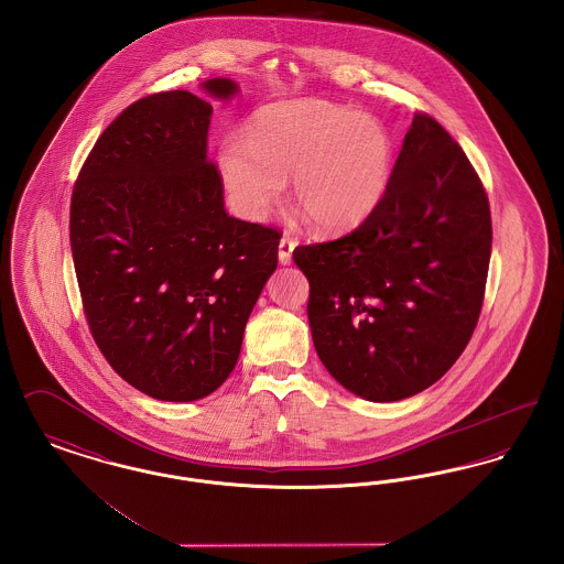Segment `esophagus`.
I'll list each match as a JSON object with an SVG mask.
<instances>
[{
  "label": "esophagus",
  "instance_id": "34e87169",
  "mask_svg": "<svg viewBox=\"0 0 564 564\" xmlns=\"http://www.w3.org/2000/svg\"><path fill=\"white\" fill-rule=\"evenodd\" d=\"M295 241L289 238L280 239V246H278V261L282 265H291L293 261V250H295Z\"/></svg>",
  "mask_w": 564,
  "mask_h": 564
}]
</instances>
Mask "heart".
Here are the masks:
<instances>
[{
    "instance_id": "b5f03b06",
    "label": "heart",
    "mask_w": 564,
    "mask_h": 564,
    "mask_svg": "<svg viewBox=\"0 0 564 564\" xmlns=\"http://www.w3.org/2000/svg\"><path fill=\"white\" fill-rule=\"evenodd\" d=\"M392 159L380 120L326 99H295L257 110L246 140H223L216 170L239 216L263 220L291 178V199L312 229L341 236L382 204Z\"/></svg>"
}]
</instances>
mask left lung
Listing matches in <instances>:
<instances>
[{
	"label": "left lung",
	"instance_id": "1",
	"mask_svg": "<svg viewBox=\"0 0 564 564\" xmlns=\"http://www.w3.org/2000/svg\"><path fill=\"white\" fill-rule=\"evenodd\" d=\"M490 250V206L467 154L414 115L378 209L350 236L293 252L326 371L373 403L435 384L474 335Z\"/></svg>",
	"mask_w": 564,
	"mask_h": 564
}]
</instances>
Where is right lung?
<instances>
[{
  "mask_svg": "<svg viewBox=\"0 0 564 564\" xmlns=\"http://www.w3.org/2000/svg\"><path fill=\"white\" fill-rule=\"evenodd\" d=\"M202 90L229 101L239 85L209 78ZM209 120V101L188 90L131 104L90 150L72 195L90 333L120 378L159 401H197L229 378L278 268V231L225 209Z\"/></svg>",
  "mask_w": 564,
  "mask_h": 564,
  "instance_id": "1",
  "label": "right lung"
}]
</instances>
